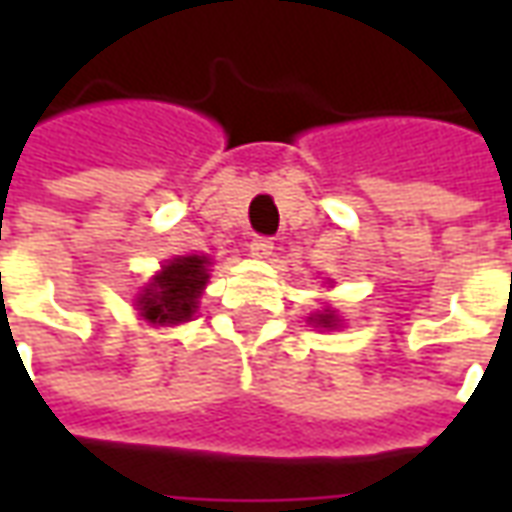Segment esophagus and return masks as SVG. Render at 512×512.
<instances>
[{
	"instance_id": "1",
	"label": "esophagus",
	"mask_w": 512,
	"mask_h": 512,
	"mask_svg": "<svg viewBox=\"0 0 512 512\" xmlns=\"http://www.w3.org/2000/svg\"><path fill=\"white\" fill-rule=\"evenodd\" d=\"M249 252H252V257H268L274 252V241L266 238V235H255V238L249 241Z\"/></svg>"
}]
</instances>
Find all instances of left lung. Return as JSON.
I'll return each mask as SVG.
<instances>
[{"label": "left lung", "instance_id": "1", "mask_svg": "<svg viewBox=\"0 0 512 512\" xmlns=\"http://www.w3.org/2000/svg\"><path fill=\"white\" fill-rule=\"evenodd\" d=\"M312 321L318 323V326H334V312H323V315H318V318H312Z\"/></svg>", "mask_w": 512, "mask_h": 512}]
</instances>
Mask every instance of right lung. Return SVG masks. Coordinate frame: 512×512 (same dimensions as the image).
<instances>
[{"label":"right lung","instance_id":"1","mask_svg":"<svg viewBox=\"0 0 512 512\" xmlns=\"http://www.w3.org/2000/svg\"><path fill=\"white\" fill-rule=\"evenodd\" d=\"M205 282H208L205 257H178L161 268V274L147 285L145 293L139 296V310L153 323L191 321Z\"/></svg>","mask_w":512,"mask_h":512}]
</instances>
